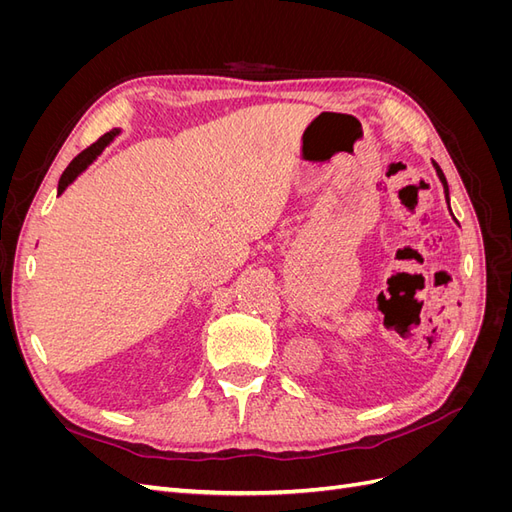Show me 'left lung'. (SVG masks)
Masks as SVG:
<instances>
[{"label":"left lung","mask_w":512,"mask_h":512,"mask_svg":"<svg viewBox=\"0 0 512 512\" xmlns=\"http://www.w3.org/2000/svg\"><path fill=\"white\" fill-rule=\"evenodd\" d=\"M433 168H436V173H438V179L442 181V188H444V198H446V203H448V211H451V196H448V183H446V177H444V173L440 170V166L433 162ZM451 215H453V211H451ZM453 220H455V215H453ZM455 224H459L457 220H455Z\"/></svg>","instance_id":"obj_1"}]
</instances>
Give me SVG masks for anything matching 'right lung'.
<instances>
[{
	"label": "right lung",
	"instance_id": "obj_1",
	"mask_svg": "<svg viewBox=\"0 0 512 512\" xmlns=\"http://www.w3.org/2000/svg\"><path fill=\"white\" fill-rule=\"evenodd\" d=\"M119 132H121L119 128H117V130H111V132H106L98 143H94L89 149H85L83 153H79V156H76V158L70 162V166L64 170V175H61V179H59L57 196L64 194L68 185H70L72 181H76V177H79L81 173H85V170L89 168V164H94V162L98 160L100 153L115 141V136H117Z\"/></svg>",
	"mask_w": 512,
	"mask_h": 512
}]
</instances>
